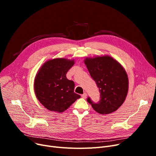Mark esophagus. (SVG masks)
<instances>
[{"instance_id": "1", "label": "esophagus", "mask_w": 156, "mask_h": 156, "mask_svg": "<svg viewBox=\"0 0 156 156\" xmlns=\"http://www.w3.org/2000/svg\"><path fill=\"white\" fill-rule=\"evenodd\" d=\"M81 97H82L83 98V99H86L87 97V94L86 93H84L83 94L81 95Z\"/></svg>"}]
</instances>
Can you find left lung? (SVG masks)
Listing matches in <instances>:
<instances>
[{
  "mask_svg": "<svg viewBox=\"0 0 156 156\" xmlns=\"http://www.w3.org/2000/svg\"><path fill=\"white\" fill-rule=\"evenodd\" d=\"M87 69L99 89L100 101L87 102L101 114L116 111L124 102L128 90V78L121 65L110 56L96 57L85 60Z\"/></svg>",
  "mask_w": 156,
  "mask_h": 156,
  "instance_id": "obj_1",
  "label": "left lung"
}]
</instances>
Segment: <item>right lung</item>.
<instances>
[{
	"mask_svg": "<svg viewBox=\"0 0 156 156\" xmlns=\"http://www.w3.org/2000/svg\"><path fill=\"white\" fill-rule=\"evenodd\" d=\"M74 63V61L62 58L49 60L37 74L34 83L36 96L49 111L64 112L80 98L74 92V81L66 78Z\"/></svg>",
	"mask_w": 156,
	"mask_h": 156,
	"instance_id": "obj_1",
	"label": "right lung"
}]
</instances>
